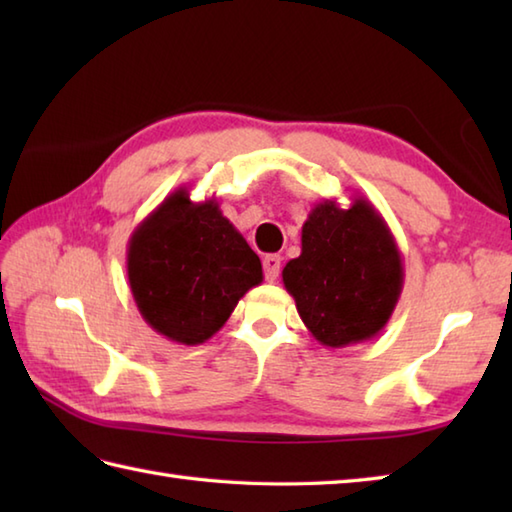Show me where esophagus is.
Listing matches in <instances>:
<instances>
[{"label": "esophagus", "instance_id": "1", "mask_svg": "<svg viewBox=\"0 0 512 512\" xmlns=\"http://www.w3.org/2000/svg\"><path fill=\"white\" fill-rule=\"evenodd\" d=\"M279 268H281V257L279 255H266L264 257V275H266V281H277L279 277Z\"/></svg>", "mask_w": 512, "mask_h": 512}]
</instances>
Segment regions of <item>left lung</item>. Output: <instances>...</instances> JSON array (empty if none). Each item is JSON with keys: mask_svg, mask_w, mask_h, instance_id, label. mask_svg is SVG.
<instances>
[{"mask_svg": "<svg viewBox=\"0 0 512 512\" xmlns=\"http://www.w3.org/2000/svg\"><path fill=\"white\" fill-rule=\"evenodd\" d=\"M281 277L310 334L336 350L374 339L385 328L405 268L383 215L356 195L347 209L336 200L314 204L301 228V255Z\"/></svg>", "mask_w": 512, "mask_h": 512, "instance_id": "left-lung-1", "label": "left lung"}]
</instances>
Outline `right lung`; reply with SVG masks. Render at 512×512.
Here are the masks:
<instances>
[{
  "label": "right lung",
  "mask_w": 512,
  "mask_h": 512,
  "mask_svg": "<svg viewBox=\"0 0 512 512\" xmlns=\"http://www.w3.org/2000/svg\"><path fill=\"white\" fill-rule=\"evenodd\" d=\"M127 279L143 319L165 339L200 345L262 284V262L213 198L167 195L127 242Z\"/></svg>",
  "instance_id": "obj_1"
}]
</instances>
